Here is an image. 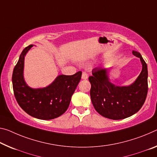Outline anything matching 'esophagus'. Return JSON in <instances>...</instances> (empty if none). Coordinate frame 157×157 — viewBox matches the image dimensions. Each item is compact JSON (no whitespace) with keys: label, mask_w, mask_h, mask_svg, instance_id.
Instances as JSON below:
<instances>
[{"label":"esophagus","mask_w":157,"mask_h":157,"mask_svg":"<svg viewBox=\"0 0 157 157\" xmlns=\"http://www.w3.org/2000/svg\"><path fill=\"white\" fill-rule=\"evenodd\" d=\"M88 78V75L85 72H83L82 74V79H86Z\"/></svg>","instance_id":"1"}]
</instances>
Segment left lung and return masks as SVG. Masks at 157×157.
Here are the masks:
<instances>
[{
  "label": "left lung",
  "instance_id": "1",
  "mask_svg": "<svg viewBox=\"0 0 157 157\" xmlns=\"http://www.w3.org/2000/svg\"><path fill=\"white\" fill-rule=\"evenodd\" d=\"M132 53L140 58L142 71L130 85H114L109 78L108 68L104 67L94 68L89 78L92 104L104 117L114 120L127 118L140 110L145 103L148 91L147 66L139 52Z\"/></svg>",
  "mask_w": 157,
  "mask_h": 157
}]
</instances>
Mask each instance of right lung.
<instances>
[{
  "label": "right lung",
  "instance_id": "obj_1",
  "mask_svg": "<svg viewBox=\"0 0 157 157\" xmlns=\"http://www.w3.org/2000/svg\"><path fill=\"white\" fill-rule=\"evenodd\" d=\"M33 45L24 49L12 73L14 94L19 106L29 115L43 120L59 117L68 109L71 97L82 77L79 71L73 75H61L46 87L33 89L24 78V58Z\"/></svg>",
  "mask_w": 157,
  "mask_h": 157
}]
</instances>
